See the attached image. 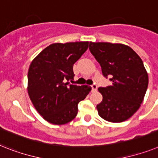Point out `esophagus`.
Returning a JSON list of instances; mask_svg holds the SVG:
<instances>
[{
	"instance_id": "1",
	"label": "esophagus",
	"mask_w": 158,
	"mask_h": 158,
	"mask_svg": "<svg viewBox=\"0 0 158 158\" xmlns=\"http://www.w3.org/2000/svg\"><path fill=\"white\" fill-rule=\"evenodd\" d=\"M91 88H92V91L94 92V91H96L98 89V85L96 84H93L91 85Z\"/></svg>"
}]
</instances>
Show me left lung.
<instances>
[{
  "mask_svg": "<svg viewBox=\"0 0 158 158\" xmlns=\"http://www.w3.org/2000/svg\"><path fill=\"white\" fill-rule=\"evenodd\" d=\"M89 49L99 63L102 75L112 81L111 85L98 88L102 95L97 105L98 114L112 123L127 120L140 108L148 88L143 61L124 44L89 42Z\"/></svg>",
  "mask_w": 158,
  "mask_h": 158,
  "instance_id": "obj_1",
  "label": "left lung"
}]
</instances>
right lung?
I'll return each mask as SVG.
<instances>
[{"label": "right lung", "mask_w": 158, "mask_h": 158, "mask_svg": "<svg viewBox=\"0 0 158 158\" xmlns=\"http://www.w3.org/2000/svg\"><path fill=\"white\" fill-rule=\"evenodd\" d=\"M89 42L52 44L35 57L28 71V94L36 110L48 122L61 125L77 114V105L91 87L70 85L73 64L85 52Z\"/></svg>", "instance_id": "right-lung-1"}]
</instances>
